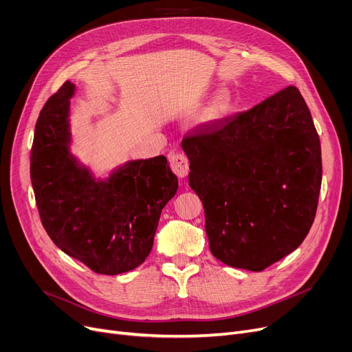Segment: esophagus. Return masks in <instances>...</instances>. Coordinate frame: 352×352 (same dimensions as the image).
Returning <instances> with one entry per match:
<instances>
[{
	"label": "esophagus",
	"mask_w": 352,
	"mask_h": 352,
	"mask_svg": "<svg viewBox=\"0 0 352 352\" xmlns=\"http://www.w3.org/2000/svg\"><path fill=\"white\" fill-rule=\"evenodd\" d=\"M170 165H171V170L179 177V178H184L188 171H190V162H188V158L181 154V153H177V154H173L170 157Z\"/></svg>",
	"instance_id": "1"
}]
</instances>
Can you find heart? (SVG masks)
Masks as SVG:
<instances>
[{
  "mask_svg": "<svg viewBox=\"0 0 352 352\" xmlns=\"http://www.w3.org/2000/svg\"><path fill=\"white\" fill-rule=\"evenodd\" d=\"M235 100L232 92L228 88H219L214 92L208 105L204 108L201 114V122L204 124H214L226 117L230 116V113L234 108Z\"/></svg>",
  "mask_w": 352,
  "mask_h": 352,
  "instance_id": "obj_1",
  "label": "heart"
}]
</instances>
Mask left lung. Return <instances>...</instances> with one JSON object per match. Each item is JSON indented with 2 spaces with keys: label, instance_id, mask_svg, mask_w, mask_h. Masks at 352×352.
<instances>
[{
  "label": "left lung",
  "instance_id": "left-lung-1",
  "mask_svg": "<svg viewBox=\"0 0 352 352\" xmlns=\"http://www.w3.org/2000/svg\"><path fill=\"white\" fill-rule=\"evenodd\" d=\"M212 255L263 271L297 250L316 218L321 144L298 88L287 87L182 140Z\"/></svg>",
  "mask_w": 352,
  "mask_h": 352
}]
</instances>
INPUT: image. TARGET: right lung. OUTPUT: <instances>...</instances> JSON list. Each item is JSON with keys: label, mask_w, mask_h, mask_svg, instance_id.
<instances>
[{"label": "right lung", "mask_w": 352, "mask_h": 352, "mask_svg": "<svg viewBox=\"0 0 352 352\" xmlns=\"http://www.w3.org/2000/svg\"><path fill=\"white\" fill-rule=\"evenodd\" d=\"M64 85L45 102L35 124L31 182L41 223L57 245L97 274L117 275L151 252L162 208L178 178L164 155L126 161L96 179L71 154L69 100Z\"/></svg>", "instance_id": "right-lung-1"}]
</instances>
